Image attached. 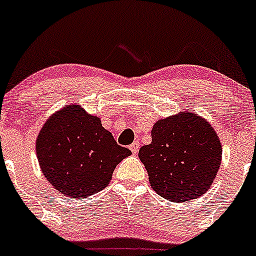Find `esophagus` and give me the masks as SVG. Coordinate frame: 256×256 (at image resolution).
I'll use <instances>...</instances> for the list:
<instances>
[{"label": "esophagus", "mask_w": 256, "mask_h": 256, "mask_svg": "<svg viewBox=\"0 0 256 256\" xmlns=\"http://www.w3.org/2000/svg\"><path fill=\"white\" fill-rule=\"evenodd\" d=\"M129 149H130V151L134 154V155H136V154H138V151H139V142H134L133 144H132L130 146H129Z\"/></svg>", "instance_id": "34e87169"}]
</instances>
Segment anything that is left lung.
<instances>
[{"mask_svg": "<svg viewBox=\"0 0 256 256\" xmlns=\"http://www.w3.org/2000/svg\"><path fill=\"white\" fill-rule=\"evenodd\" d=\"M151 144L139 150L151 188L171 202H188L210 189L218 172L222 146L215 129L196 114L158 120Z\"/></svg>", "mask_w": 256, "mask_h": 256, "instance_id": "left-lung-1", "label": "left lung"}]
</instances>
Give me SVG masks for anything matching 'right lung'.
<instances>
[{
	"instance_id": "1",
	"label": "right lung",
	"mask_w": 256,
	"mask_h": 256,
	"mask_svg": "<svg viewBox=\"0 0 256 256\" xmlns=\"http://www.w3.org/2000/svg\"><path fill=\"white\" fill-rule=\"evenodd\" d=\"M130 154L117 144L100 118L74 104L50 116L36 139L46 180L63 195L76 199L102 190L117 164Z\"/></svg>"
}]
</instances>
